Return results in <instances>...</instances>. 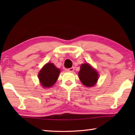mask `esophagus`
<instances>
[{"label":"esophagus","mask_w":135,"mask_h":135,"mask_svg":"<svg viewBox=\"0 0 135 135\" xmlns=\"http://www.w3.org/2000/svg\"><path fill=\"white\" fill-rule=\"evenodd\" d=\"M74 70V68L73 67V68H69V69H66V71H68V72H73Z\"/></svg>","instance_id":"1"}]
</instances>
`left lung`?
Listing matches in <instances>:
<instances>
[{
	"instance_id": "1",
	"label": "left lung",
	"mask_w": 135,
	"mask_h": 135,
	"mask_svg": "<svg viewBox=\"0 0 135 135\" xmlns=\"http://www.w3.org/2000/svg\"><path fill=\"white\" fill-rule=\"evenodd\" d=\"M98 73L89 64L84 63L80 66L79 77L85 86L91 87L97 84L98 79Z\"/></svg>"
}]
</instances>
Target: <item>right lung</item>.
Listing matches in <instances>:
<instances>
[{"instance_id": "right-lung-1", "label": "right lung", "mask_w": 135, "mask_h": 135, "mask_svg": "<svg viewBox=\"0 0 135 135\" xmlns=\"http://www.w3.org/2000/svg\"><path fill=\"white\" fill-rule=\"evenodd\" d=\"M60 73V70L53 63L48 62L44 66L38 77L40 84L44 88H50L56 83Z\"/></svg>"}]
</instances>
